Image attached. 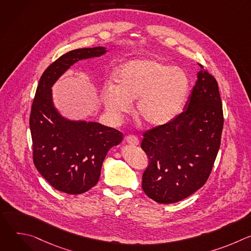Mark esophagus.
Here are the masks:
<instances>
[{
	"mask_svg": "<svg viewBox=\"0 0 251 251\" xmlns=\"http://www.w3.org/2000/svg\"><path fill=\"white\" fill-rule=\"evenodd\" d=\"M125 140H126L127 143H129V144L134 145V146L139 145V143H140L138 137H136V136H134V135H129V136H127V137L125 138Z\"/></svg>",
	"mask_w": 251,
	"mask_h": 251,
	"instance_id": "1",
	"label": "esophagus"
}]
</instances>
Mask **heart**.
Returning <instances> with one entry per match:
<instances>
[{
	"label": "heart",
	"mask_w": 251,
	"mask_h": 251,
	"mask_svg": "<svg viewBox=\"0 0 251 251\" xmlns=\"http://www.w3.org/2000/svg\"><path fill=\"white\" fill-rule=\"evenodd\" d=\"M115 84L108 83L103 103L115 119L128 112L137 99L136 114L148 125L161 126L181 113L190 79L185 71L156 58H137L119 65Z\"/></svg>",
	"instance_id": "b5f03b06"
}]
</instances>
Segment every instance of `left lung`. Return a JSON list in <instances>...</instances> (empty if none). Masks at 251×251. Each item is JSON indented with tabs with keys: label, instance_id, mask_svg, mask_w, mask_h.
Instances as JSON below:
<instances>
[{
	"label": "left lung",
	"instance_id": "8db88e82",
	"mask_svg": "<svg viewBox=\"0 0 251 251\" xmlns=\"http://www.w3.org/2000/svg\"><path fill=\"white\" fill-rule=\"evenodd\" d=\"M186 109L143 134L149 158L142 189L160 203L180 201L201 189L216 161L224 127L218 82L201 64Z\"/></svg>",
	"mask_w": 251,
	"mask_h": 251
}]
</instances>
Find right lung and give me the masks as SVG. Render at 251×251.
Segmentation results:
<instances>
[{
	"label": "right lung",
	"mask_w": 251,
	"mask_h": 251,
	"mask_svg": "<svg viewBox=\"0 0 251 251\" xmlns=\"http://www.w3.org/2000/svg\"><path fill=\"white\" fill-rule=\"evenodd\" d=\"M105 52L96 47L61 55L45 70L32 101L33 164L55 190L69 195L83 194L97 184L107 152L121 143L123 134L97 122L63 118L53 105L51 86L74 63Z\"/></svg>",
	"instance_id": "right-lung-1"
}]
</instances>
